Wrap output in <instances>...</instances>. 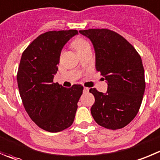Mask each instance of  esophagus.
I'll return each mask as SVG.
<instances>
[{
  "label": "esophagus",
  "instance_id": "1",
  "mask_svg": "<svg viewBox=\"0 0 160 160\" xmlns=\"http://www.w3.org/2000/svg\"><path fill=\"white\" fill-rule=\"evenodd\" d=\"M89 88L84 87V89H83V92H89Z\"/></svg>",
  "mask_w": 160,
  "mask_h": 160
}]
</instances>
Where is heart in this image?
Masks as SVG:
<instances>
[{
	"instance_id": "heart-1",
	"label": "heart",
	"mask_w": 160,
	"mask_h": 160,
	"mask_svg": "<svg viewBox=\"0 0 160 160\" xmlns=\"http://www.w3.org/2000/svg\"><path fill=\"white\" fill-rule=\"evenodd\" d=\"M72 45L77 50L78 52L82 51L85 48L90 47L89 42L82 37H78L76 38H74L72 42Z\"/></svg>"
}]
</instances>
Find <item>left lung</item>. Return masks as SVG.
<instances>
[{
	"label": "left lung",
	"instance_id": "1",
	"mask_svg": "<svg viewBox=\"0 0 160 160\" xmlns=\"http://www.w3.org/2000/svg\"><path fill=\"white\" fill-rule=\"evenodd\" d=\"M79 32L92 42L96 69L108 83L106 93L95 88L89 89L95 97L91 114L104 128H123L139 112L145 89L141 56L127 39L113 30L89 29Z\"/></svg>",
	"mask_w": 160,
	"mask_h": 160
}]
</instances>
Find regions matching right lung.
Returning a JSON list of instances; mask_svg holds the SVG:
<instances>
[{
  "mask_svg": "<svg viewBox=\"0 0 160 160\" xmlns=\"http://www.w3.org/2000/svg\"><path fill=\"white\" fill-rule=\"evenodd\" d=\"M76 30L45 32L23 51L17 72L19 94L26 112L38 127L56 133L72 125L83 86L64 88L53 82L63 45Z\"/></svg>",
  "mask_w": 160,
  "mask_h": 160,
  "instance_id": "add662e5",
  "label": "right lung"
}]
</instances>
